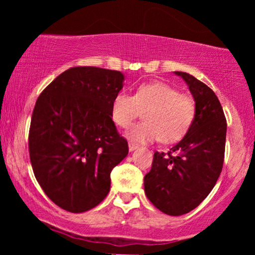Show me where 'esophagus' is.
Instances as JSON below:
<instances>
[{
    "instance_id": "obj_1",
    "label": "esophagus",
    "mask_w": 255,
    "mask_h": 255,
    "mask_svg": "<svg viewBox=\"0 0 255 255\" xmlns=\"http://www.w3.org/2000/svg\"><path fill=\"white\" fill-rule=\"evenodd\" d=\"M128 147H129V151H134V150H136L137 147H139V145H136V144H134V142L129 141V142H128Z\"/></svg>"
}]
</instances>
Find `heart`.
Here are the masks:
<instances>
[{
	"label": "heart",
	"instance_id": "b5f03b06",
	"mask_svg": "<svg viewBox=\"0 0 255 255\" xmlns=\"http://www.w3.org/2000/svg\"><path fill=\"white\" fill-rule=\"evenodd\" d=\"M144 122L134 125L127 135L136 142L162 140L178 141L188 131L195 118V103L171 85L151 81L137 86L134 96L119 92L111 103V119L121 128H128L144 111Z\"/></svg>",
	"mask_w": 255,
	"mask_h": 255
}]
</instances>
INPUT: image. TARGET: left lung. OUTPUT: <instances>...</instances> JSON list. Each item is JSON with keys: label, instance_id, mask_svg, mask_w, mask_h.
Wrapping results in <instances>:
<instances>
[{"label": "left lung", "instance_id": "obj_1", "mask_svg": "<svg viewBox=\"0 0 255 255\" xmlns=\"http://www.w3.org/2000/svg\"><path fill=\"white\" fill-rule=\"evenodd\" d=\"M175 74L182 77L194 98V121L168 153L154 152L144 177L146 197L169 216L188 213L210 194L223 168L227 136V120L215 92L188 73Z\"/></svg>", "mask_w": 255, "mask_h": 255}]
</instances>
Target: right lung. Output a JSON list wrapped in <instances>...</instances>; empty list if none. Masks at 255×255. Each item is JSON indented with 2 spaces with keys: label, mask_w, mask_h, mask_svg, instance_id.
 <instances>
[{
  "label": "right lung",
  "mask_w": 255,
  "mask_h": 255,
  "mask_svg": "<svg viewBox=\"0 0 255 255\" xmlns=\"http://www.w3.org/2000/svg\"><path fill=\"white\" fill-rule=\"evenodd\" d=\"M121 72L73 67L38 97L28 131L34 176L66 211H89L110 191L111 170L128 154V142L111 119L124 86Z\"/></svg>",
  "instance_id": "obj_1"
}]
</instances>
